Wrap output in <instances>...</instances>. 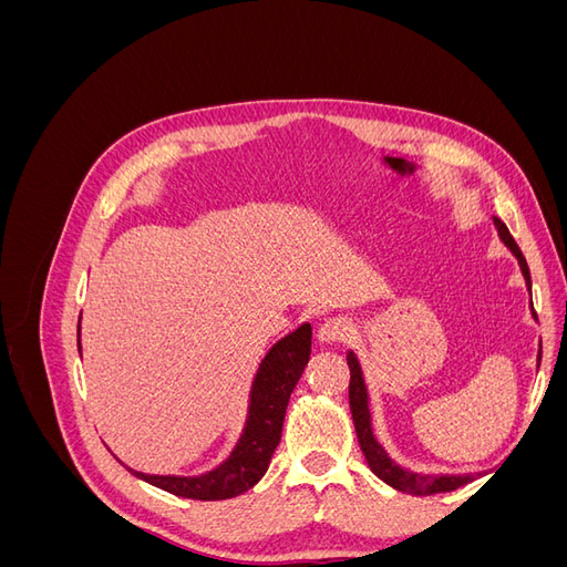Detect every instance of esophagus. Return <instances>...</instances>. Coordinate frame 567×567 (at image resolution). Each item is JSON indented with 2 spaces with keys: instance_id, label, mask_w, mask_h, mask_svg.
Wrapping results in <instances>:
<instances>
[{
  "instance_id": "1",
  "label": "esophagus",
  "mask_w": 567,
  "mask_h": 567,
  "mask_svg": "<svg viewBox=\"0 0 567 567\" xmlns=\"http://www.w3.org/2000/svg\"><path fill=\"white\" fill-rule=\"evenodd\" d=\"M352 336V323L346 317H329L319 323V340L346 342Z\"/></svg>"
}]
</instances>
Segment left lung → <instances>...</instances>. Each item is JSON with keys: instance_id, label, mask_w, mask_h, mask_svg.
<instances>
[{"instance_id": "obj_1", "label": "left lung", "mask_w": 567, "mask_h": 567, "mask_svg": "<svg viewBox=\"0 0 567 567\" xmlns=\"http://www.w3.org/2000/svg\"><path fill=\"white\" fill-rule=\"evenodd\" d=\"M494 225H496V231H499V236H502V241L506 244V248L518 257V265H520V271H523V277L527 281V288H532L529 269H527V262H525V257H523L518 244L513 241V236L508 234V229H506L502 219H494ZM532 312H535V310H532ZM539 359H542V346H539ZM348 367H350V411H352L359 447H362V452H364L369 468L375 475H379L383 483H388L394 489L406 492V494H416V496L452 492V489H458L466 483H471L473 475H421V473H411V471L400 468L398 463H394L385 454V450L381 447L379 440L373 437L371 414H369V394H367V385H364V379H362V367H359L357 357L352 352L348 354Z\"/></svg>"}]
</instances>
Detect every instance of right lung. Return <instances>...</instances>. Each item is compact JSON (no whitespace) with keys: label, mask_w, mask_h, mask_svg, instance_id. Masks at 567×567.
<instances>
[{"label":"right lung","mask_w":567,"mask_h":567,"mask_svg":"<svg viewBox=\"0 0 567 567\" xmlns=\"http://www.w3.org/2000/svg\"><path fill=\"white\" fill-rule=\"evenodd\" d=\"M312 352V326L302 323L290 336L281 338L267 357L252 381L248 421L236 442L234 452L217 468L196 475H146L127 468L132 475L146 480L148 485L161 487L184 499L198 502H219L244 494L260 480L267 468L274 450L281 440V425L286 416V406L296 383L310 362Z\"/></svg>","instance_id":"add662e5"}]
</instances>
